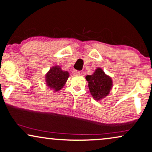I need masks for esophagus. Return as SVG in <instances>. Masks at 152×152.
<instances>
[{
	"label": "esophagus",
	"mask_w": 152,
	"mask_h": 152,
	"mask_svg": "<svg viewBox=\"0 0 152 152\" xmlns=\"http://www.w3.org/2000/svg\"><path fill=\"white\" fill-rule=\"evenodd\" d=\"M72 74H73V75H74V76H79V75L80 74V73L79 71L74 69V70H73Z\"/></svg>",
	"instance_id": "esophagus-1"
}]
</instances>
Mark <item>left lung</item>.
Here are the masks:
<instances>
[{
  "mask_svg": "<svg viewBox=\"0 0 152 152\" xmlns=\"http://www.w3.org/2000/svg\"><path fill=\"white\" fill-rule=\"evenodd\" d=\"M86 78L88 82L90 94L95 100H100L110 93L113 86L112 80L101 68L96 69L93 74L88 75Z\"/></svg>",
  "mask_w": 152,
  "mask_h": 152,
  "instance_id": "8db88e82",
  "label": "left lung"
}]
</instances>
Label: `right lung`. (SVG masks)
<instances>
[{
  "instance_id": "right-lung-1",
  "label": "right lung",
  "mask_w": 152,
  "mask_h": 152,
  "mask_svg": "<svg viewBox=\"0 0 152 152\" xmlns=\"http://www.w3.org/2000/svg\"><path fill=\"white\" fill-rule=\"evenodd\" d=\"M69 74L62 70L59 66L51 67L45 75V82L50 88L57 92L63 88L68 79Z\"/></svg>"
}]
</instances>
